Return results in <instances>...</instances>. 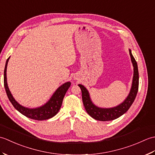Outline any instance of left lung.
I'll return each mask as SVG.
<instances>
[{
  "instance_id": "left-lung-1",
  "label": "left lung",
  "mask_w": 155,
  "mask_h": 155,
  "mask_svg": "<svg viewBox=\"0 0 155 155\" xmlns=\"http://www.w3.org/2000/svg\"><path fill=\"white\" fill-rule=\"evenodd\" d=\"M129 54L134 67L132 87H131L130 93L126 99L118 106L107 108L97 107L92 102L89 93H88L87 88L83 85L78 84L82 91V99H83L85 110L87 112V113L91 117L94 118L95 120L100 121H108L116 119V118L122 116L129 109V108L133 103L134 99H135L138 90H139V71H138L137 61L134 59L130 49Z\"/></svg>"
}]
</instances>
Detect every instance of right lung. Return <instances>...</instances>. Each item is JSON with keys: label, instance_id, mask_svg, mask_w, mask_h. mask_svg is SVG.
Instances as JSON below:
<instances>
[{"label": "right lung", "instance_id": "right-lung-1", "mask_svg": "<svg viewBox=\"0 0 155 155\" xmlns=\"http://www.w3.org/2000/svg\"><path fill=\"white\" fill-rule=\"evenodd\" d=\"M10 57L8 58L6 62L5 71H4V85L6 94H7L9 101L13 105L16 110L20 112L21 114L25 115V117L30 118L31 119L37 120H47L55 116L60 110L62 101L64 95L68 91V88L71 86L70 82H67L64 83L61 87H59L54 93L50 98L47 103L42 105V107L35 108H29L22 106V105L18 103L13 98L12 95L8 87L7 81H6V68H7V64Z\"/></svg>", "mask_w": 155, "mask_h": 155}]
</instances>
